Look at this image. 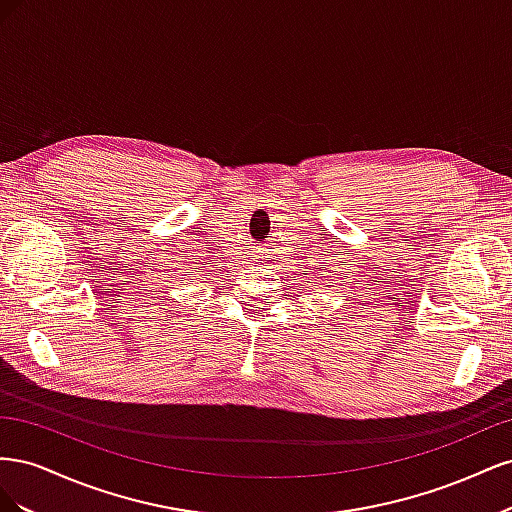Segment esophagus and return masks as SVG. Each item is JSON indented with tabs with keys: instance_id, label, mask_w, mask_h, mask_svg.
Wrapping results in <instances>:
<instances>
[{
	"instance_id": "esophagus-1",
	"label": "esophagus",
	"mask_w": 512,
	"mask_h": 512,
	"mask_svg": "<svg viewBox=\"0 0 512 512\" xmlns=\"http://www.w3.org/2000/svg\"><path fill=\"white\" fill-rule=\"evenodd\" d=\"M271 258H273V256H271V252L267 250V243H265V245H256L254 250H252V254H250V260H252L250 265L265 267Z\"/></svg>"
}]
</instances>
